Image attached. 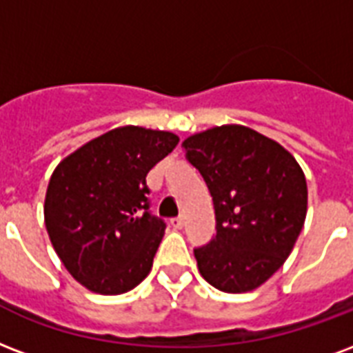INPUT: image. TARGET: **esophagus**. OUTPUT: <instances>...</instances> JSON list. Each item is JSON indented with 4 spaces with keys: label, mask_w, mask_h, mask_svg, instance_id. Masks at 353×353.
Segmentation results:
<instances>
[{
    "label": "esophagus",
    "mask_w": 353,
    "mask_h": 353,
    "mask_svg": "<svg viewBox=\"0 0 353 353\" xmlns=\"http://www.w3.org/2000/svg\"><path fill=\"white\" fill-rule=\"evenodd\" d=\"M170 225L174 230H181L183 225H185V219L183 216H177V219H172L170 220Z\"/></svg>",
    "instance_id": "esophagus-1"
}]
</instances>
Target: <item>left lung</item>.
I'll list each match as a JSON object with an SVG mask.
<instances>
[{
  "instance_id": "1",
  "label": "left lung",
  "mask_w": 353,
  "mask_h": 353,
  "mask_svg": "<svg viewBox=\"0 0 353 353\" xmlns=\"http://www.w3.org/2000/svg\"><path fill=\"white\" fill-rule=\"evenodd\" d=\"M212 196L216 235L194 250L207 283L248 292L278 272L305 222L307 183L296 159L244 125H220L183 141Z\"/></svg>"
}]
</instances>
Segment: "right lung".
<instances>
[{"instance_id": "add662e5", "label": "right lung", "mask_w": 353, "mask_h": 353, "mask_svg": "<svg viewBox=\"0 0 353 353\" xmlns=\"http://www.w3.org/2000/svg\"><path fill=\"white\" fill-rule=\"evenodd\" d=\"M177 142L170 131L125 125L87 142L53 170L46 230L83 287L122 294L150 274L166 224L150 212L146 176Z\"/></svg>"}]
</instances>
